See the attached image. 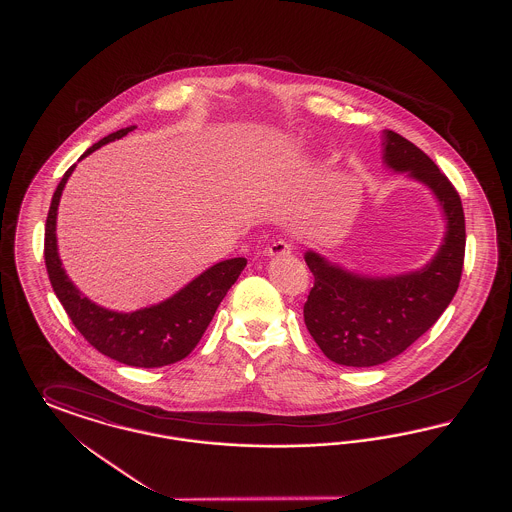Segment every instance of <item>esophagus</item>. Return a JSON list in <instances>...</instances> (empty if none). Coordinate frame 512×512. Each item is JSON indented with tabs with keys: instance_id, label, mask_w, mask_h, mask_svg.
Wrapping results in <instances>:
<instances>
[{
	"instance_id": "1",
	"label": "esophagus",
	"mask_w": 512,
	"mask_h": 512,
	"mask_svg": "<svg viewBox=\"0 0 512 512\" xmlns=\"http://www.w3.org/2000/svg\"><path fill=\"white\" fill-rule=\"evenodd\" d=\"M292 244L286 240H276L267 247V255L270 257H282V255H290L292 253Z\"/></svg>"
}]
</instances>
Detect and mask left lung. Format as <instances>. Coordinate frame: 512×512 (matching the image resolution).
<instances>
[{"mask_svg": "<svg viewBox=\"0 0 512 512\" xmlns=\"http://www.w3.org/2000/svg\"><path fill=\"white\" fill-rule=\"evenodd\" d=\"M384 163L434 192L447 232L426 267L390 278L347 272L315 251L305 253L315 286L303 318L322 353L338 365L376 366L401 355L441 317L463 274L466 232L455 186L422 149L391 130L384 132Z\"/></svg>", "mask_w": 512, "mask_h": 512, "instance_id": "obj_1", "label": "left lung"}]
</instances>
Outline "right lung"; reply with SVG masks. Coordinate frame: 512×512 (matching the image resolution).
Instances as JSON below:
<instances>
[{
    "label": "right lung",
    "instance_id": "1",
    "mask_svg": "<svg viewBox=\"0 0 512 512\" xmlns=\"http://www.w3.org/2000/svg\"><path fill=\"white\" fill-rule=\"evenodd\" d=\"M134 128L136 126H128L105 136L98 144L88 147L80 159L98 147L126 136ZM74 167L76 165L63 174L51 197L46 220L44 257L53 292L73 320L74 328L105 357L138 368H157L182 361L194 351L209 322L215 317L220 301L238 280L247 261L244 257H236L217 263L167 301L134 313H115L99 307L76 290L65 274V268L61 267L57 253V207Z\"/></svg>",
    "mask_w": 512,
    "mask_h": 512
}]
</instances>
